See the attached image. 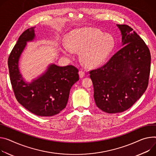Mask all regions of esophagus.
<instances>
[{
    "instance_id": "34e87169",
    "label": "esophagus",
    "mask_w": 156,
    "mask_h": 156,
    "mask_svg": "<svg viewBox=\"0 0 156 156\" xmlns=\"http://www.w3.org/2000/svg\"><path fill=\"white\" fill-rule=\"evenodd\" d=\"M84 75H85V73H84L83 71H80V72H79V76H80V78H83L84 76Z\"/></svg>"
}]
</instances>
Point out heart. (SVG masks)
I'll use <instances>...</instances> for the list:
<instances>
[{
  "instance_id": "heart-1",
  "label": "heart",
  "mask_w": 156,
  "mask_h": 156,
  "mask_svg": "<svg viewBox=\"0 0 156 156\" xmlns=\"http://www.w3.org/2000/svg\"><path fill=\"white\" fill-rule=\"evenodd\" d=\"M68 44L62 46V51L69 55L72 49L81 50V59L87 66L95 68L102 65L115 47V40L109 34L91 27H83L70 32Z\"/></svg>"
}]
</instances>
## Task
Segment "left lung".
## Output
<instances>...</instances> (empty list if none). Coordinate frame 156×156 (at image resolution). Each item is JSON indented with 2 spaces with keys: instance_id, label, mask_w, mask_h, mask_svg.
I'll return each mask as SVG.
<instances>
[{
  "instance_id": "8db88e82",
  "label": "left lung",
  "mask_w": 156,
  "mask_h": 156,
  "mask_svg": "<svg viewBox=\"0 0 156 156\" xmlns=\"http://www.w3.org/2000/svg\"><path fill=\"white\" fill-rule=\"evenodd\" d=\"M121 48L102 67L91 71L95 103L108 113L131 108L147 89L151 54L145 42L127 25L117 24Z\"/></svg>"
}]
</instances>
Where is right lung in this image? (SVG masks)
I'll return each mask as SVG.
<instances>
[{
    "label": "right lung",
    "instance_id": "right-lung-1",
    "mask_svg": "<svg viewBox=\"0 0 156 156\" xmlns=\"http://www.w3.org/2000/svg\"><path fill=\"white\" fill-rule=\"evenodd\" d=\"M35 27L19 37L8 60L12 86L19 103L39 116H53L66 106L69 91L79 80L78 70L72 65L60 66L50 63L44 73L27 81L19 69V60L28 42L36 38Z\"/></svg>",
    "mask_w": 156,
    "mask_h": 156
}]
</instances>
